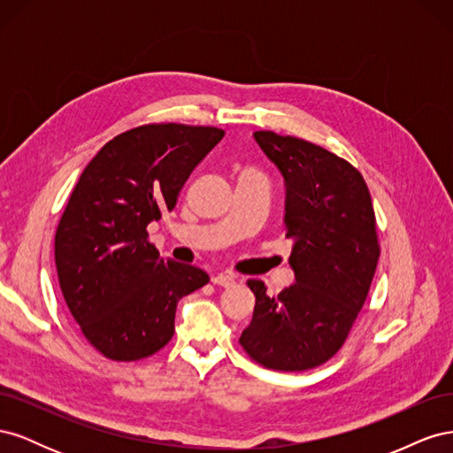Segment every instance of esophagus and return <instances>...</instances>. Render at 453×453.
Listing matches in <instances>:
<instances>
[{
  "instance_id": "obj_1",
  "label": "esophagus",
  "mask_w": 453,
  "mask_h": 453,
  "mask_svg": "<svg viewBox=\"0 0 453 453\" xmlns=\"http://www.w3.org/2000/svg\"><path fill=\"white\" fill-rule=\"evenodd\" d=\"M211 281L215 285H221V287H230L236 283V276L234 273H228V272H223V273H215V276L211 278Z\"/></svg>"
}]
</instances>
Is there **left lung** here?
Masks as SVG:
<instances>
[{"label":"left lung","mask_w":453,"mask_h":453,"mask_svg":"<svg viewBox=\"0 0 453 453\" xmlns=\"http://www.w3.org/2000/svg\"><path fill=\"white\" fill-rule=\"evenodd\" d=\"M253 135L285 180L295 283L270 296L263 281H248L257 300L240 344L258 365L303 372L344 346L365 304L380 258L376 215L363 175L348 160L293 135Z\"/></svg>","instance_id":"8db88e82"}]
</instances>
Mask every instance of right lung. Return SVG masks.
Segmentation results:
<instances>
[{"label": "right lung", "mask_w": 453, "mask_h": 453, "mask_svg": "<svg viewBox=\"0 0 453 453\" xmlns=\"http://www.w3.org/2000/svg\"><path fill=\"white\" fill-rule=\"evenodd\" d=\"M225 130L143 125L107 142L81 173L54 236L67 308L104 357L138 361L173 336L177 303L210 281L162 258L147 225L172 211L185 181Z\"/></svg>", "instance_id": "add662e5"}]
</instances>
